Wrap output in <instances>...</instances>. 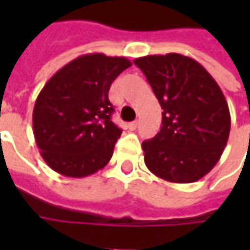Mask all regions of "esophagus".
I'll use <instances>...</instances> for the list:
<instances>
[{
    "mask_svg": "<svg viewBox=\"0 0 250 250\" xmlns=\"http://www.w3.org/2000/svg\"><path fill=\"white\" fill-rule=\"evenodd\" d=\"M127 127H128V130H131V131H134V130H136V127H138V122H131V123H128V125H127Z\"/></svg>",
    "mask_w": 250,
    "mask_h": 250,
    "instance_id": "34e87169",
    "label": "esophagus"
}]
</instances>
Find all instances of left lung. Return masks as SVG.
I'll return each mask as SVG.
<instances>
[{"instance_id":"obj_1","label":"left lung","mask_w":250,"mask_h":250,"mask_svg":"<svg viewBox=\"0 0 250 250\" xmlns=\"http://www.w3.org/2000/svg\"><path fill=\"white\" fill-rule=\"evenodd\" d=\"M162 107V127L142 143L147 168L174 184L198 181L220 161L230 112L218 84L194 59L179 53L134 60Z\"/></svg>"}]
</instances>
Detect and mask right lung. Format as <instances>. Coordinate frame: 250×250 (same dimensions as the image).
<instances>
[{
  "label": "right lung",
  "instance_id": "obj_1",
  "mask_svg": "<svg viewBox=\"0 0 250 250\" xmlns=\"http://www.w3.org/2000/svg\"><path fill=\"white\" fill-rule=\"evenodd\" d=\"M128 66L125 57L88 53L46 82L36 99L33 134L52 170L83 178L109 162L122 130L111 120L114 107L108 91Z\"/></svg>",
  "mask_w": 250,
  "mask_h": 250
}]
</instances>
